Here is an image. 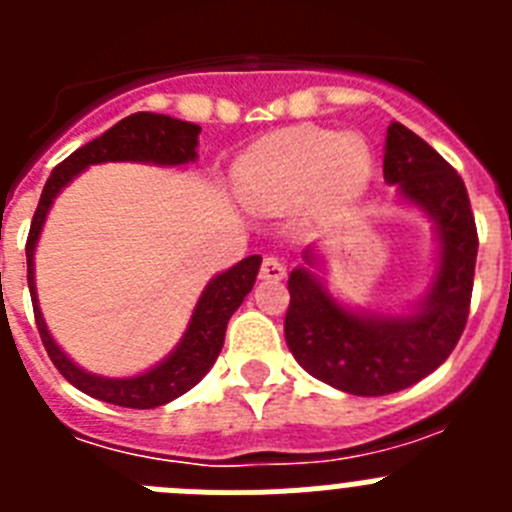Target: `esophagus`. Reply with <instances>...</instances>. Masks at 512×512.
<instances>
[{
    "instance_id": "34e87169",
    "label": "esophagus",
    "mask_w": 512,
    "mask_h": 512,
    "mask_svg": "<svg viewBox=\"0 0 512 512\" xmlns=\"http://www.w3.org/2000/svg\"><path fill=\"white\" fill-rule=\"evenodd\" d=\"M284 277H287V269H284L282 261L277 256H266L264 264H261V279H266V282H282Z\"/></svg>"
}]
</instances>
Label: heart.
Listing matches in <instances>:
<instances>
[{
  "mask_svg": "<svg viewBox=\"0 0 512 512\" xmlns=\"http://www.w3.org/2000/svg\"><path fill=\"white\" fill-rule=\"evenodd\" d=\"M372 179V151L359 135L287 128L266 135L241 166V192L253 205L295 202L312 192L320 207L356 200Z\"/></svg>",
  "mask_w": 512,
  "mask_h": 512,
  "instance_id": "b5f03b06",
  "label": "heart"
}]
</instances>
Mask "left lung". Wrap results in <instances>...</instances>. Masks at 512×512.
<instances>
[{"instance_id":"8db88e82","label":"left lung","mask_w":512,"mask_h":512,"mask_svg":"<svg viewBox=\"0 0 512 512\" xmlns=\"http://www.w3.org/2000/svg\"><path fill=\"white\" fill-rule=\"evenodd\" d=\"M384 182L423 212L436 233L431 287L405 312H372L330 295L318 277L323 256L302 251L289 274L284 338L297 364L320 382L359 397L400 392L449 359L467 325L477 264V225L461 176L400 122L387 128Z\"/></svg>"}]
</instances>
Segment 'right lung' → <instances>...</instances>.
Segmentation results:
<instances>
[{
	"mask_svg": "<svg viewBox=\"0 0 512 512\" xmlns=\"http://www.w3.org/2000/svg\"><path fill=\"white\" fill-rule=\"evenodd\" d=\"M200 125L194 122L176 120L169 115H156V112H135L125 117L117 125H112L107 133L94 138L92 143L81 146L71 153L63 164L53 169L51 179L45 182L40 194L38 210L33 215L30 235H27V287L33 297L35 323H38L43 346L56 364L58 372L74 384L76 390L94 400L120 405V408L148 410L166 405V402L182 397L194 384L200 382L212 369L215 359L223 351L225 328L228 320L238 307L243 305L246 295L253 289L256 274H259L261 256H248L238 261L230 269L220 271L202 289L200 300L194 305L192 318H189L184 336L179 338L171 354L153 364L146 372L133 374V377H102L81 369L56 341L51 330L45 325L43 312H40L38 289H35V248H38L40 233H43L45 217L51 212L58 194L74 182L81 171L89 166L107 164V161H135V164L153 166H187L197 161V146H200Z\"/></svg>",
	"mask_w": 512,
	"mask_h": 512,
	"instance_id": "1",
	"label": "right lung"
}]
</instances>
